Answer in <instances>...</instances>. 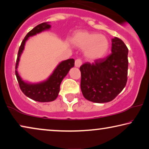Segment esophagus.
Instances as JSON below:
<instances>
[{
	"instance_id": "esophagus-1",
	"label": "esophagus",
	"mask_w": 149,
	"mask_h": 149,
	"mask_svg": "<svg viewBox=\"0 0 149 149\" xmlns=\"http://www.w3.org/2000/svg\"><path fill=\"white\" fill-rule=\"evenodd\" d=\"M81 64H82V61H81V59H79V58H77V59L75 60V66L77 67V68H79L81 65Z\"/></svg>"
}]
</instances>
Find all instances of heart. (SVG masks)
Listing matches in <instances>:
<instances>
[{"label":"heart","mask_w":149,"mask_h":149,"mask_svg":"<svg viewBox=\"0 0 149 149\" xmlns=\"http://www.w3.org/2000/svg\"><path fill=\"white\" fill-rule=\"evenodd\" d=\"M75 47L84 48L85 57L91 61L100 59L109 49V41L105 36L88 31H77L72 38Z\"/></svg>","instance_id":"b5f03b06"}]
</instances>
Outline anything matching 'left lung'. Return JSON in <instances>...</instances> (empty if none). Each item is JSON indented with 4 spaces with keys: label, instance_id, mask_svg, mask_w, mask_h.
<instances>
[{
    "label": "left lung",
    "instance_id": "8db88e82",
    "mask_svg": "<svg viewBox=\"0 0 149 149\" xmlns=\"http://www.w3.org/2000/svg\"><path fill=\"white\" fill-rule=\"evenodd\" d=\"M111 52L106 58L92 64L86 63L79 68L81 93L90 101H111L126 85L128 49L121 39L116 37L112 39Z\"/></svg>",
    "mask_w": 149,
    "mask_h": 149
}]
</instances>
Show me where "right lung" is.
I'll return each instance as SVG.
<instances>
[{"label":"right lung","instance_id":"obj_1","mask_svg":"<svg viewBox=\"0 0 149 149\" xmlns=\"http://www.w3.org/2000/svg\"><path fill=\"white\" fill-rule=\"evenodd\" d=\"M50 28L51 26L47 23H42L38 25L27 33L19 49L15 65V75L22 93L31 99L42 102L53 101L57 97L63 79L68 74L70 69L74 66L75 61L74 58H70L60 63L47 80L38 84H28L23 81L18 74L17 68L19 61L20 56L24 49L25 43L28 38L44 30H48Z\"/></svg>","mask_w":149,"mask_h":149}]
</instances>
